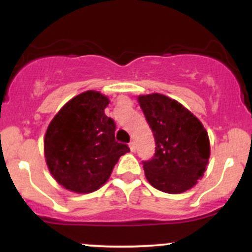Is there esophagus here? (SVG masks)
Listing matches in <instances>:
<instances>
[{
    "label": "esophagus",
    "instance_id": "34e87169",
    "mask_svg": "<svg viewBox=\"0 0 252 252\" xmlns=\"http://www.w3.org/2000/svg\"><path fill=\"white\" fill-rule=\"evenodd\" d=\"M129 148L131 152H135V143L134 142H130L129 143Z\"/></svg>",
    "mask_w": 252,
    "mask_h": 252
}]
</instances>
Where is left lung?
Here are the masks:
<instances>
[{
	"mask_svg": "<svg viewBox=\"0 0 252 252\" xmlns=\"http://www.w3.org/2000/svg\"><path fill=\"white\" fill-rule=\"evenodd\" d=\"M138 103L156 146L154 156L142 162L147 180L156 189L172 194L192 189L209 162L206 130L189 110L163 94L140 96Z\"/></svg>",
	"mask_w": 252,
	"mask_h": 252,
	"instance_id": "obj_1",
	"label": "left lung"
}]
</instances>
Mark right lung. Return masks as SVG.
<instances>
[{"instance_id": "right-lung-1", "label": "right lung", "mask_w": 252, "mask_h": 252, "mask_svg": "<svg viewBox=\"0 0 252 252\" xmlns=\"http://www.w3.org/2000/svg\"><path fill=\"white\" fill-rule=\"evenodd\" d=\"M109 99L97 91L78 94L56 115L45 136L53 178L77 193L94 192L110 178L128 144L115 138L116 123L104 114Z\"/></svg>"}]
</instances>
